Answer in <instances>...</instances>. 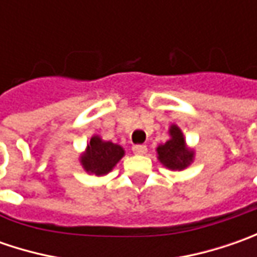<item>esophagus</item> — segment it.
Returning <instances> with one entry per match:
<instances>
[{
  "instance_id": "34e87169",
  "label": "esophagus",
  "mask_w": 257,
  "mask_h": 257,
  "mask_svg": "<svg viewBox=\"0 0 257 257\" xmlns=\"http://www.w3.org/2000/svg\"><path fill=\"white\" fill-rule=\"evenodd\" d=\"M133 153L143 156V154L147 153V147L144 144H136V146H133Z\"/></svg>"
}]
</instances>
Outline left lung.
<instances>
[{
  "instance_id": "obj_1",
  "label": "left lung",
  "mask_w": 257,
  "mask_h": 257,
  "mask_svg": "<svg viewBox=\"0 0 257 257\" xmlns=\"http://www.w3.org/2000/svg\"><path fill=\"white\" fill-rule=\"evenodd\" d=\"M170 140L157 147V159L170 170H183L193 162L194 152L187 149L182 130L173 124L169 130Z\"/></svg>"
}]
</instances>
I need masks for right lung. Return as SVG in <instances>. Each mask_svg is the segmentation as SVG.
I'll use <instances>...</instances> for the list:
<instances>
[{"label": "right lung", "mask_w": 257, "mask_h": 257, "mask_svg": "<svg viewBox=\"0 0 257 257\" xmlns=\"http://www.w3.org/2000/svg\"><path fill=\"white\" fill-rule=\"evenodd\" d=\"M124 156V149L111 142H103L98 136L91 137L85 152L81 154L80 162L87 173L104 176L113 170L115 164Z\"/></svg>", "instance_id": "right-lung-1"}]
</instances>
